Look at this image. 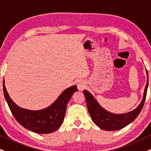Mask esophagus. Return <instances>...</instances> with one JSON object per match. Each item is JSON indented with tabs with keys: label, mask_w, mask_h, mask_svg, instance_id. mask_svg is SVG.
<instances>
[{
	"label": "esophagus",
	"mask_w": 151,
	"mask_h": 151,
	"mask_svg": "<svg viewBox=\"0 0 151 151\" xmlns=\"http://www.w3.org/2000/svg\"><path fill=\"white\" fill-rule=\"evenodd\" d=\"M77 86L79 91H83L86 87V81H84V80H79L77 82Z\"/></svg>",
	"instance_id": "1"
}]
</instances>
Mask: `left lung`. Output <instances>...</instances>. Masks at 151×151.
I'll list each match as a JSON object with an SVG mask.
<instances>
[{"mask_svg":"<svg viewBox=\"0 0 151 151\" xmlns=\"http://www.w3.org/2000/svg\"><path fill=\"white\" fill-rule=\"evenodd\" d=\"M147 71V70H146ZM148 74V72H147ZM148 77V75H147ZM148 85V78L145 88L144 98L142 102L138 106L136 109L129 113L124 114H114L106 111L99 105L97 101L95 100L93 95L88 92L87 91H83V94L86 98V101L88 109L91 119L96 125H98L101 129L107 131H114L121 129L129 123H132L136 118L142 111L144 106L145 100L146 98L147 88Z\"/></svg>","mask_w":151,"mask_h":151,"instance_id":"obj_1","label":"left lung"}]
</instances>
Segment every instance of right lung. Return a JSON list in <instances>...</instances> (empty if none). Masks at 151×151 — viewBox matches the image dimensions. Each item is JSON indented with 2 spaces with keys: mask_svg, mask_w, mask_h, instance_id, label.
Here are the masks:
<instances>
[{
  "mask_svg": "<svg viewBox=\"0 0 151 151\" xmlns=\"http://www.w3.org/2000/svg\"><path fill=\"white\" fill-rule=\"evenodd\" d=\"M76 86L66 89L48 108L40 111H30L17 106L9 98L3 81V93L9 109L17 122L28 130L38 134L53 132L61 125L65 114L67 104L74 93Z\"/></svg>",
  "mask_w": 151,
  "mask_h": 151,
  "instance_id": "add662e5",
  "label": "right lung"
}]
</instances>
